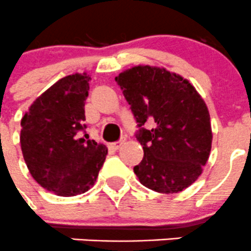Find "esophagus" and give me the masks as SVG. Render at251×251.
I'll return each instance as SVG.
<instances>
[{
    "instance_id": "34e87169",
    "label": "esophagus",
    "mask_w": 251,
    "mask_h": 251,
    "mask_svg": "<svg viewBox=\"0 0 251 251\" xmlns=\"http://www.w3.org/2000/svg\"><path fill=\"white\" fill-rule=\"evenodd\" d=\"M123 142H124V140L119 141V142H113V143H110V147L113 148V150H119V147L123 145Z\"/></svg>"
}]
</instances>
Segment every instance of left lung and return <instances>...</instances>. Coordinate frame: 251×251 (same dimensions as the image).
<instances>
[{
  "instance_id": "8db88e82",
  "label": "left lung",
  "mask_w": 251,
  "mask_h": 251,
  "mask_svg": "<svg viewBox=\"0 0 251 251\" xmlns=\"http://www.w3.org/2000/svg\"><path fill=\"white\" fill-rule=\"evenodd\" d=\"M137 123L143 159L133 168L142 185L162 194L198 180L212 143L210 114L189 81L165 69L136 66L115 77ZM147 120L155 126L143 127Z\"/></svg>"
}]
</instances>
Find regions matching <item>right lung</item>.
I'll list each match as a JSON object with an SVG mask.
<instances>
[{
	"label": "right lung",
	"instance_id": "obj_1",
	"mask_svg": "<svg viewBox=\"0 0 251 251\" xmlns=\"http://www.w3.org/2000/svg\"><path fill=\"white\" fill-rule=\"evenodd\" d=\"M91 77L70 75L35 99L21 121V147L31 176L57 196H76L96 182L108 150L86 133ZM85 132L79 136V132Z\"/></svg>",
	"mask_w": 251,
	"mask_h": 251
}]
</instances>
